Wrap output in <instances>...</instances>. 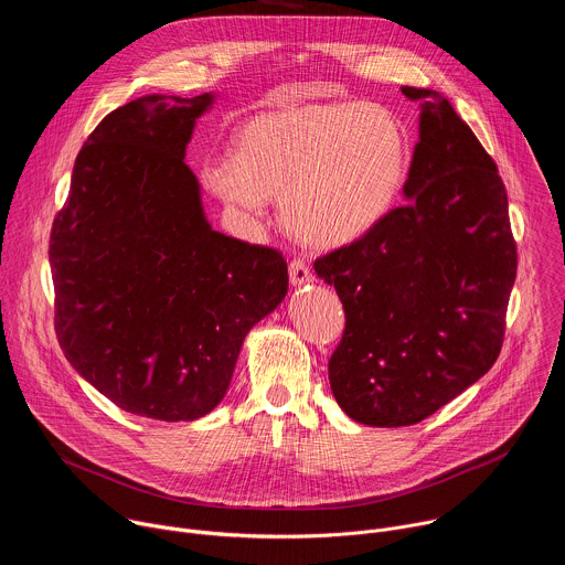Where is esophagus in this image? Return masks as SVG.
Segmentation results:
<instances>
[{"label": "esophagus", "mask_w": 565, "mask_h": 565, "mask_svg": "<svg viewBox=\"0 0 565 565\" xmlns=\"http://www.w3.org/2000/svg\"><path fill=\"white\" fill-rule=\"evenodd\" d=\"M288 275H290L292 286H303V284L312 281V273L303 259H292L288 266Z\"/></svg>", "instance_id": "34e87169"}]
</instances>
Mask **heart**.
I'll list each match as a JSON object with an SVG mask.
<instances>
[{"mask_svg": "<svg viewBox=\"0 0 565 565\" xmlns=\"http://www.w3.org/2000/svg\"><path fill=\"white\" fill-rule=\"evenodd\" d=\"M409 172V136L386 107L306 103L250 118L234 156L205 160L203 185L246 218L279 194L284 227L299 244L331 250L373 230Z\"/></svg>", "mask_w": 565, "mask_h": 565, "instance_id": "obj_1", "label": "heart"}]
</instances>
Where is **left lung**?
I'll use <instances>...</instances> for the list:
<instances>
[{
	"mask_svg": "<svg viewBox=\"0 0 565 565\" xmlns=\"http://www.w3.org/2000/svg\"><path fill=\"white\" fill-rule=\"evenodd\" d=\"M402 94L420 103L407 203L315 262L347 312L331 388L344 414L369 427L416 425L486 375L516 279L508 192L492 156L438 92Z\"/></svg>",
	"mask_w": 565,
	"mask_h": 565,
	"instance_id": "obj_1",
	"label": "left lung"
}]
</instances>
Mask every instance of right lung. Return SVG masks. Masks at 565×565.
Wrapping results in <instances>:
<instances>
[{"label": "right lung", "instance_id": "obj_1", "mask_svg": "<svg viewBox=\"0 0 565 565\" xmlns=\"http://www.w3.org/2000/svg\"><path fill=\"white\" fill-rule=\"evenodd\" d=\"M212 103L153 94L105 116L49 244L66 360L122 412L166 423L218 405L241 344L288 292L279 250L205 218L185 149Z\"/></svg>", "mask_w": 565, "mask_h": 565}]
</instances>
